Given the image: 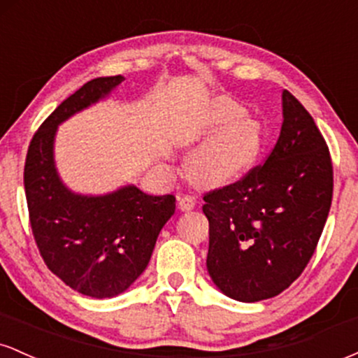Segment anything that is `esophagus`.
I'll return each mask as SVG.
<instances>
[{
    "label": "esophagus",
    "mask_w": 358,
    "mask_h": 358,
    "mask_svg": "<svg viewBox=\"0 0 358 358\" xmlns=\"http://www.w3.org/2000/svg\"><path fill=\"white\" fill-rule=\"evenodd\" d=\"M195 199H193V196H190V195H183V196H178V208L180 210H183V212H188V210H192L193 207H195Z\"/></svg>",
    "instance_id": "34e87169"
}]
</instances>
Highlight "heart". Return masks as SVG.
<instances>
[{"label":"heart","instance_id":"heart-1","mask_svg":"<svg viewBox=\"0 0 358 358\" xmlns=\"http://www.w3.org/2000/svg\"><path fill=\"white\" fill-rule=\"evenodd\" d=\"M212 126L220 127L187 156L185 168L196 185L231 182L252 165L261 146L256 121L244 116V108L220 99L212 114Z\"/></svg>","mask_w":358,"mask_h":358}]
</instances>
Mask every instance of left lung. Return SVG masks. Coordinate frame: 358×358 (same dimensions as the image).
<instances>
[{
    "mask_svg": "<svg viewBox=\"0 0 358 358\" xmlns=\"http://www.w3.org/2000/svg\"><path fill=\"white\" fill-rule=\"evenodd\" d=\"M278 143L241 182L205 193L207 271L225 296L268 299L313 256L334 193V168L310 113L285 90Z\"/></svg>",
    "mask_w": 358,
    "mask_h": 358,
    "instance_id": "8db88e82",
    "label": "left lung"
}]
</instances>
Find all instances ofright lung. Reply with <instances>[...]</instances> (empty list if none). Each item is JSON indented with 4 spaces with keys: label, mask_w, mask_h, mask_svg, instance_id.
<instances>
[{
    "label": "right lung",
    "mask_w": 358,
    "mask_h": 358,
    "mask_svg": "<svg viewBox=\"0 0 358 358\" xmlns=\"http://www.w3.org/2000/svg\"><path fill=\"white\" fill-rule=\"evenodd\" d=\"M124 77H97L67 97L36 131L24 163L30 224L45 264L77 293L114 298L141 276L163 225L175 213L173 195H148L127 183L101 195L73 192L55 163L57 129L106 101Z\"/></svg>",
    "instance_id": "add662e5"
}]
</instances>
